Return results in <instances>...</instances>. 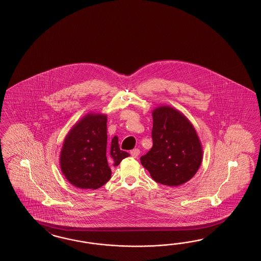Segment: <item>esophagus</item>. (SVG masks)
<instances>
[{
	"label": "esophagus",
	"instance_id": "obj_1",
	"mask_svg": "<svg viewBox=\"0 0 261 261\" xmlns=\"http://www.w3.org/2000/svg\"><path fill=\"white\" fill-rule=\"evenodd\" d=\"M140 150L139 149H134V150H132L131 152H130V154L133 156V158H138L139 156V154H140Z\"/></svg>",
	"mask_w": 261,
	"mask_h": 261
}]
</instances>
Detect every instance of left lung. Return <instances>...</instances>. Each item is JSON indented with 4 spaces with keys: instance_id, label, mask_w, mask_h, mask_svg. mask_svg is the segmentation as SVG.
<instances>
[{
    "instance_id": "1",
    "label": "left lung",
    "mask_w": 261,
    "mask_h": 261,
    "mask_svg": "<svg viewBox=\"0 0 261 261\" xmlns=\"http://www.w3.org/2000/svg\"><path fill=\"white\" fill-rule=\"evenodd\" d=\"M153 147L140 158L159 184L177 187L191 180L203 160V148L189 119L169 106L153 109Z\"/></svg>"
}]
</instances>
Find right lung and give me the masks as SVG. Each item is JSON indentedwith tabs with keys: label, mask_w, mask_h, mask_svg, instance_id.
Here are the masks:
<instances>
[{
	"label": "right lung",
	"mask_w": 261,
	"mask_h": 261,
	"mask_svg": "<svg viewBox=\"0 0 261 261\" xmlns=\"http://www.w3.org/2000/svg\"><path fill=\"white\" fill-rule=\"evenodd\" d=\"M107 121V115H85L64 140L59 159L61 172L81 190L101 188L111 178L110 166L119 165L130 155L120 149L117 136L108 143Z\"/></svg>",
	"instance_id": "add662e5"
}]
</instances>
